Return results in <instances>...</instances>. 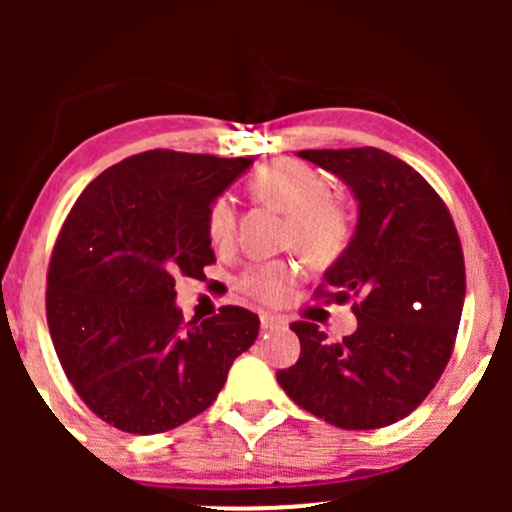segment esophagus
Instances as JSON below:
<instances>
[{
	"label": "esophagus",
	"mask_w": 512,
	"mask_h": 512,
	"mask_svg": "<svg viewBox=\"0 0 512 512\" xmlns=\"http://www.w3.org/2000/svg\"><path fill=\"white\" fill-rule=\"evenodd\" d=\"M284 325H286L284 317H279V315H269V313L260 315V327H262V332L279 330V327H284Z\"/></svg>",
	"instance_id": "34e87169"
}]
</instances>
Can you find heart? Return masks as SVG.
Masks as SVG:
<instances>
[{
    "instance_id": "heart-1",
    "label": "heart",
    "mask_w": 512,
    "mask_h": 512,
    "mask_svg": "<svg viewBox=\"0 0 512 512\" xmlns=\"http://www.w3.org/2000/svg\"><path fill=\"white\" fill-rule=\"evenodd\" d=\"M250 192L257 202L286 214V243L315 264H330L346 250L351 219L346 209L330 197L327 180L296 158H279L257 168L250 178ZM236 207L228 197L214 199L207 214V233L214 248H231L236 240ZM298 279L296 264L262 262L240 276V289L257 301L279 305L289 298Z\"/></svg>"
}]
</instances>
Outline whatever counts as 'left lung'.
<instances>
[{"instance_id": "left-lung-1", "label": "left lung", "mask_w": 512, "mask_h": 512, "mask_svg": "<svg viewBox=\"0 0 512 512\" xmlns=\"http://www.w3.org/2000/svg\"><path fill=\"white\" fill-rule=\"evenodd\" d=\"M298 156L337 175L358 204L354 236L322 276V296L356 298L358 327L332 342L315 322H293L301 356L276 380L327 424L390 426L424 402L450 361L464 305L455 223L436 190L387 151L361 146Z\"/></svg>"}]
</instances>
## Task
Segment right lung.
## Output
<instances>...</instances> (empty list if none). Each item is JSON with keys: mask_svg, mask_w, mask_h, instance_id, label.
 <instances>
[{"mask_svg": "<svg viewBox=\"0 0 512 512\" xmlns=\"http://www.w3.org/2000/svg\"><path fill=\"white\" fill-rule=\"evenodd\" d=\"M252 158L154 149L103 170L64 221L48 272V327L79 397L110 426L151 436L211 407L260 317L226 305L182 325L175 276L216 262L207 214Z\"/></svg>", "mask_w": 512, "mask_h": 512, "instance_id": "right-lung-1", "label": "right lung"}]
</instances>
